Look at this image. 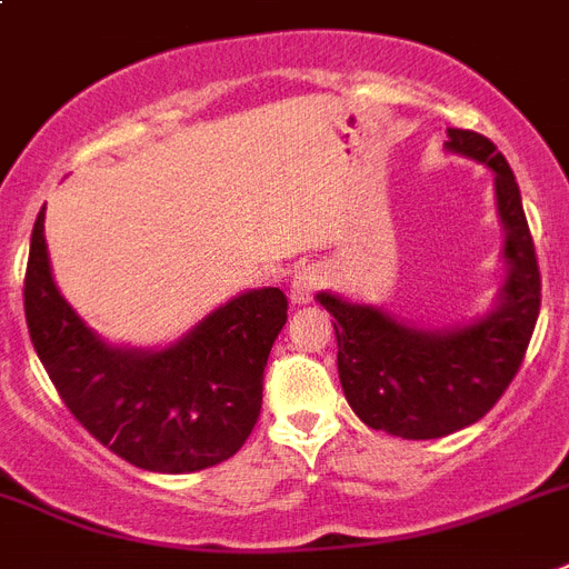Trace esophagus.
Segmentation results:
<instances>
[{
	"instance_id": "esophagus-1",
	"label": "esophagus",
	"mask_w": 569,
	"mask_h": 569,
	"mask_svg": "<svg viewBox=\"0 0 569 569\" xmlns=\"http://www.w3.org/2000/svg\"><path fill=\"white\" fill-rule=\"evenodd\" d=\"M328 284V273L319 264H308L302 270H296L293 281H290V299L293 302H311L313 293Z\"/></svg>"
}]
</instances>
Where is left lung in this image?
Returning <instances> with one entry per match:
<instances>
[{"label": "left lung", "mask_w": 569, "mask_h": 569, "mask_svg": "<svg viewBox=\"0 0 569 569\" xmlns=\"http://www.w3.org/2000/svg\"><path fill=\"white\" fill-rule=\"evenodd\" d=\"M445 148L495 171L509 270L495 311L453 331H421L372 305L317 296L335 317L346 401L363 425L401 439H439L480 421L518 375L541 311L538 256L509 162L473 130L448 127Z\"/></svg>", "instance_id": "left-lung-1"}]
</instances>
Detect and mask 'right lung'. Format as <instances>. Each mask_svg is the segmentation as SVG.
I'll return each instance as SVG.
<instances>
[{
  "label": "right lung",
  "mask_w": 569,
  "mask_h": 569,
  "mask_svg": "<svg viewBox=\"0 0 569 569\" xmlns=\"http://www.w3.org/2000/svg\"><path fill=\"white\" fill-rule=\"evenodd\" d=\"M42 218L28 252L26 322L78 425L144 471H203L234 457L261 416V380L288 322V296L279 288L234 296L162 351L112 349L60 296Z\"/></svg>",
  "instance_id": "1"
}]
</instances>
